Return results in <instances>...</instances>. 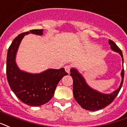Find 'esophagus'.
I'll list each match as a JSON object with an SVG mask.
<instances>
[{
  "label": "esophagus",
  "instance_id": "1",
  "mask_svg": "<svg viewBox=\"0 0 127 127\" xmlns=\"http://www.w3.org/2000/svg\"><path fill=\"white\" fill-rule=\"evenodd\" d=\"M70 65H66L64 66V69H65L66 72H67L68 74H69L70 73Z\"/></svg>",
  "mask_w": 127,
  "mask_h": 127
}]
</instances>
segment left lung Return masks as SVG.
I'll use <instances>...</instances> for the list:
<instances>
[{
  "mask_svg": "<svg viewBox=\"0 0 127 127\" xmlns=\"http://www.w3.org/2000/svg\"><path fill=\"white\" fill-rule=\"evenodd\" d=\"M109 43L113 51L119 53L121 56L123 64V56L121 50L117 45L109 39ZM122 81L119 87L117 89L111 94H103L96 91L87 85L83 76L79 71L72 68L70 69V76L73 79V95L82 108L88 111H95L102 109L108 106L115 100L116 96L119 93L121 89L124 80V68L121 71Z\"/></svg>",
  "mask_w": 127,
  "mask_h": 127,
  "instance_id": "obj_1",
  "label": "left lung"
}]
</instances>
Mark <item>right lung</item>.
Returning a JSON list of instances; mask_svg holds the SVG:
<instances>
[{
  "label": "right lung",
  "mask_w": 127,
  "mask_h": 127,
  "mask_svg": "<svg viewBox=\"0 0 127 127\" xmlns=\"http://www.w3.org/2000/svg\"><path fill=\"white\" fill-rule=\"evenodd\" d=\"M43 29H35L18 35L8 48L6 58V76L10 89L25 104L38 106L48 102L55 93L61 79L67 75L64 68L48 69L39 74L21 70L16 63V55L24 36L29 33L42 35Z\"/></svg>",
  "instance_id": "right-lung-1"
}]
</instances>
